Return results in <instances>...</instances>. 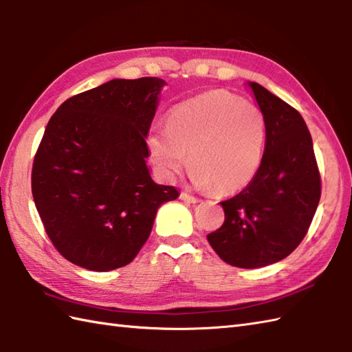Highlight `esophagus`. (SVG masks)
<instances>
[{
  "mask_svg": "<svg viewBox=\"0 0 352 352\" xmlns=\"http://www.w3.org/2000/svg\"><path fill=\"white\" fill-rule=\"evenodd\" d=\"M181 199H182L184 201H186V203H197V201H199V199L191 196V194H188L186 191H182V192H181Z\"/></svg>",
  "mask_w": 352,
  "mask_h": 352,
  "instance_id": "obj_1",
  "label": "esophagus"
}]
</instances>
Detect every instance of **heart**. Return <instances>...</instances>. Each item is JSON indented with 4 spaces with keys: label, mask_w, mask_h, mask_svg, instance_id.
Returning <instances> with one entry per match:
<instances>
[{
    "label": "heart",
    "mask_w": 352,
    "mask_h": 352,
    "mask_svg": "<svg viewBox=\"0 0 352 352\" xmlns=\"http://www.w3.org/2000/svg\"><path fill=\"white\" fill-rule=\"evenodd\" d=\"M265 138L267 123L259 107L215 90L176 107L168 126L153 128L147 143L164 177H176L188 161L194 185L230 194L253 181Z\"/></svg>",
    "instance_id": "1"
}]
</instances>
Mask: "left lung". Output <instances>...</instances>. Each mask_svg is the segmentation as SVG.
<instances>
[{"label":"left lung","instance_id":"8db88e82","mask_svg":"<svg viewBox=\"0 0 352 352\" xmlns=\"http://www.w3.org/2000/svg\"><path fill=\"white\" fill-rule=\"evenodd\" d=\"M250 87L267 123L262 164L244 190L221 201L224 223L208 235L214 252L238 268L267 267L291 254L321 199V175L301 114L261 84Z\"/></svg>","mask_w":352,"mask_h":352}]
</instances>
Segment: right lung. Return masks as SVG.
<instances>
[{"label":"right lung","instance_id":"right-lung-1","mask_svg":"<svg viewBox=\"0 0 352 352\" xmlns=\"http://www.w3.org/2000/svg\"><path fill=\"white\" fill-rule=\"evenodd\" d=\"M162 85L156 76L108 81L65 100L46 124L31 191L52 245L78 267L104 272L132 262L156 210L179 196L146 166Z\"/></svg>","mask_w":352,"mask_h":352}]
</instances>
